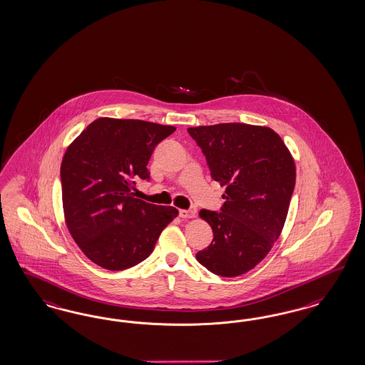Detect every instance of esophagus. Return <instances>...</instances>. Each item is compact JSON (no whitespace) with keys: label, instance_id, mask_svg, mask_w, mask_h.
<instances>
[{"label":"esophagus","instance_id":"34e87169","mask_svg":"<svg viewBox=\"0 0 365 365\" xmlns=\"http://www.w3.org/2000/svg\"><path fill=\"white\" fill-rule=\"evenodd\" d=\"M179 215L182 218H194L195 217V212L194 210H185V209H182V210H179Z\"/></svg>","mask_w":365,"mask_h":365}]
</instances>
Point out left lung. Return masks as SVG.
Segmentation results:
<instances>
[{
  "mask_svg": "<svg viewBox=\"0 0 365 365\" xmlns=\"http://www.w3.org/2000/svg\"><path fill=\"white\" fill-rule=\"evenodd\" d=\"M187 132L212 178L227 187L220 213L200 212L214 239L195 257L215 275L239 277L259 264L280 236L295 187L294 159L267 126L229 123Z\"/></svg>",
  "mask_w": 365,
  "mask_h": 365,
  "instance_id": "left-lung-1",
  "label": "left lung"
}]
</instances>
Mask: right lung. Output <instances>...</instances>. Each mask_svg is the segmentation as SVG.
<instances>
[{"instance_id": "add662e5", "label": "right lung", "mask_w": 365, "mask_h": 365, "mask_svg": "<svg viewBox=\"0 0 365 365\" xmlns=\"http://www.w3.org/2000/svg\"><path fill=\"white\" fill-rule=\"evenodd\" d=\"M174 132L141 120L98 118L67 148L61 165L66 224L93 263L110 271L141 263L178 215L132 192L138 178L151 179L152 152Z\"/></svg>"}]
</instances>
